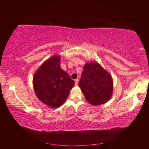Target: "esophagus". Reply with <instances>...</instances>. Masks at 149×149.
Returning <instances> with one entry per match:
<instances>
[{
    "label": "esophagus",
    "instance_id": "esophagus-1",
    "mask_svg": "<svg viewBox=\"0 0 149 149\" xmlns=\"http://www.w3.org/2000/svg\"><path fill=\"white\" fill-rule=\"evenodd\" d=\"M78 83H79V79H77L75 80V84L77 86V85H78Z\"/></svg>",
    "mask_w": 149,
    "mask_h": 149
}]
</instances>
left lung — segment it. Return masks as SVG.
<instances>
[{
    "mask_svg": "<svg viewBox=\"0 0 149 149\" xmlns=\"http://www.w3.org/2000/svg\"><path fill=\"white\" fill-rule=\"evenodd\" d=\"M79 86L85 99L93 106L107 102L113 91L111 75L97 61L86 63Z\"/></svg>",
    "mask_w": 149,
    "mask_h": 149,
    "instance_id": "obj_1",
    "label": "left lung"
}]
</instances>
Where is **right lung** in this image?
Segmentation results:
<instances>
[{"mask_svg": "<svg viewBox=\"0 0 149 149\" xmlns=\"http://www.w3.org/2000/svg\"><path fill=\"white\" fill-rule=\"evenodd\" d=\"M61 57L54 55L38 68L33 78L36 95L43 104L56 108L65 102L74 85L73 81L60 66Z\"/></svg>", "mask_w": 149, "mask_h": 149, "instance_id": "obj_1", "label": "right lung"}]
</instances>
